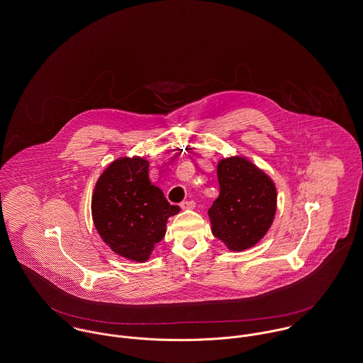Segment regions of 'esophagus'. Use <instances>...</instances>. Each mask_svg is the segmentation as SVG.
I'll return each instance as SVG.
<instances>
[{
    "mask_svg": "<svg viewBox=\"0 0 363 363\" xmlns=\"http://www.w3.org/2000/svg\"><path fill=\"white\" fill-rule=\"evenodd\" d=\"M195 206H196V203L194 201H185L181 203L182 210H192V208H195Z\"/></svg>",
    "mask_w": 363,
    "mask_h": 363,
    "instance_id": "1",
    "label": "esophagus"
}]
</instances>
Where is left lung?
I'll return each mask as SVG.
<instances>
[{
	"instance_id": "1",
	"label": "left lung",
	"mask_w": 363,
	"mask_h": 363,
	"mask_svg": "<svg viewBox=\"0 0 363 363\" xmlns=\"http://www.w3.org/2000/svg\"><path fill=\"white\" fill-rule=\"evenodd\" d=\"M220 195L208 208L211 233L233 252L255 246L270 230L277 210L273 179L242 156L217 164Z\"/></svg>"
}]
</instances>
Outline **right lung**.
<instances>
[{
	"label": "right lung",
	"mask_w": 363,
	"mask_h": 363,
	"mask_svg": "<svg viewBox=\"0 0 363 363\" xmlns=\"http://www.w3.org/2000/svg\"><path fill=\"white\" fill-rule=\"evenodd\" d=\"M149 179V162L120 157L99 177L91 196L94 227L113 252L145 263L165 235L167 220L179 213Z\"/></svg>",
	"instance_id": "1"
}]
</instances>
